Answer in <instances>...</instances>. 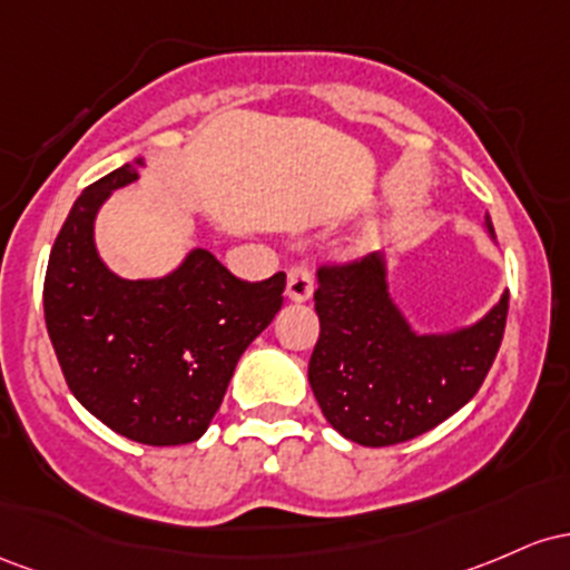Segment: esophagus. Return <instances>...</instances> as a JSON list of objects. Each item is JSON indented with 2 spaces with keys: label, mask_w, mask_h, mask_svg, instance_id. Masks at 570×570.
Returning a JSON list of instances; mask_svg holds the SVG:
<instances>
[{
  "label": "esophagus",
  "mask_w": 570,
  "mask_h": 570,
  "mask_svg": "<svg viewBox=\"0 0 570 570\" xmlns=\"http://www.w3.org/2000/svg\"><path fill=\"white\" fill-rule=\"evenodd\" d=\"M315 291V274L306 264H293L287 268V298L291 302H306Z\"/></svg>",
  "instance_id": "obj_1"
}]
</instances>
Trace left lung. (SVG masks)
<instances>
[{"label": "left lung", "mask_w": 570, "mask_h": 570, "mask_svg": "<svg viewBox=\"0 0 570 570\" xmlns=\"http://www.w3.org/2000/svg\"><path fill=\"white\" fill-rule=\"evenodd\" d=\"M317 283L309 385L344 439L390 446L423 436L482 387L507 328L509 293L471 328L417 336L390 302L376 253L323 264Z\"/></svg>", "instance_id": "obj_1"}]
</instances>
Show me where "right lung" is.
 <instances>
[{"label": "right lung", "mask_w": 570, "mask_h": 570, "mask_svg": "<svg viewBox=\"0 0 570 570\" xmlns=\"http://www.w3.org/2000/svg\"><path fill=\"white\" fill-rule=\"evenodd\" d=\"M131 164L88 185L45 272V325L63 380L94 417L150 446L196 441L223 404L236 361L283 306L285 274L234 277L194 250L164 279H120L94 247V217Z\"/></svg>", "instance_id": "obj_1"}]
</instances>
